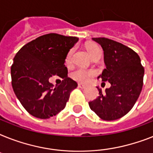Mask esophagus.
<instances>
[{"label":"esophagus","mask_w":153,"mask_h":153,"mask_svg":"<svg viewBox=\"0 0 153 153\" xmlns=\"http://www.w3.org/2000/svg\"><path fill=\"white\" fill-rule=\"evenodd\" d=\"M78 86H79V88H81V89H84L86 87V85H84V84L82 83H79L78 84Z\"/></svg>","instance_id":"34e87169"}]
</instances>
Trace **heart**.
<instances>
[{
	"label": "heart",
	"mask_w": 153,
	"mask_h": 153,
	"mask_svg": "<svg viewBox=\"0 0 153 153\" xmlns=\"http://www.w3.org/2000/svg\"><path fill=\"white\" fill-rule=\"evenodd\" d=\"M86 48H87V51H88L89 54L91 56L94 54L98 49H99L97 45L95 44H88L86 46ZM73 52H74V48H71L68 51L67 55V57H66V63L67 64H69L71 63V61L72 55H73ZM96 72L95 71L91 69H85V68H82V67H79V68H77L72 72L71 76L72 78L77 81L82 82H88L93 79L94 77L95 76Z\"/></svg>",
	"instance_id": "heart-1"
}]
</instances>
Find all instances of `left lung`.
Segmentation results:
<instances>
[{
  "mask_svg": "<svg viewBox=\"0 0 153 153\" xmlns=\"http://www.w3.org/2000/svg\"><path fill=\"white\" fill-rule=\"evenodd\" d=\"M92 39L103 49L106 67L98 79L111 86L104 94L98 87L99 96L89 105L102 120L114 121L130 111L139 98L145 70L139 55L128 47L107 38Z\"/></svg>",
  "mask_w": 153,
  "mask_h": 153,
  "instance_id": "obj_1",
  "label": "left lung"
}]
</instances>
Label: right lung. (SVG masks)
I'll use <instances>...</instances> for the list:
<instances>
[{"instance_id": "add662e5", "label": "right lung", "mask_w": 153, "mask_h": 153, "mask_svg": "<svg viewBox=\"0 0 153 153\" xmlns=\"http://www.w3.org/2000/svg\"><path fill=\"white\" fill-rule=\"evenodd\" d=\"M78 41L77 37L50 33L29 42L16 53L11 67L12 86L32 116L48 119L65 108L70 94L78 86L67 77L65 59ZM53 75L64 79L59 86L49 82Z\"/></svg>"}]
</instances>
